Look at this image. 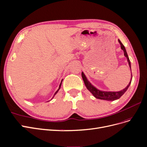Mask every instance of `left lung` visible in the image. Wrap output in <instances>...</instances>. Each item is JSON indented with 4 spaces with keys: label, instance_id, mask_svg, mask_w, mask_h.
<instances>
[{
    "label": "left lung",
    "instance_id": "8db88e82",
    "mask_svg": "<svg viewBox=\"0 0 147 147\" xmlns=\"http://www.w3.org/2000/svg\"><path fill=\"white\" fill-rule=\"evenodd\" d=\"M118 42H119L121 45V48L122 50L123 51L124 53V56H125L127 59V61L128 62L129 64V67L131 69V63H130V61L128 58V54L127 53V51L125 50V48L123 46V45L122 43V42H121V40L118 39ZM82 77L83 79V80L84 82V84L86 86V88H87L91 93H92L96 98L99 99H101V100H108V101H113L117 100L118 99L120 98V97L126 92V91L128 90L129 86L131 84V80H132V74H131V80H130V82L128 84V85L127 86L126 88H125L123 90L119 91H100L98 89H97L95 86H94L93 85H92L89 81L88 80L87 78L85 76V75L84 74V73L83 72H82Z\"/></svg>",
    "mask_w": 147,
    "mask_h": 147
}]
</instances>
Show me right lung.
Returning <instances> with one entry per match:
<instances>
[{
	"label": "right lung",
	"instance_id": "obj_1",
	"mask_svg": "<svg viewBox=\"0 0 147 147\" xmlns=\"http://www.w3.org/2000/svg\"><path fill=\"white\" fill-rule=\"evenodd\" d=\"M62 80H62V81H61V84H60V85H59V89H58V90H57V91H56V93H54V96H55V95H56V94H57V92H58V91L59 90V89H60V88H61V85H62ZM54 96L53 97H53H54ZM53 98H52V99H53Z\"/></svg>",
	"mask_w": 147,
	"mask_h": 147
}]
</instances>
